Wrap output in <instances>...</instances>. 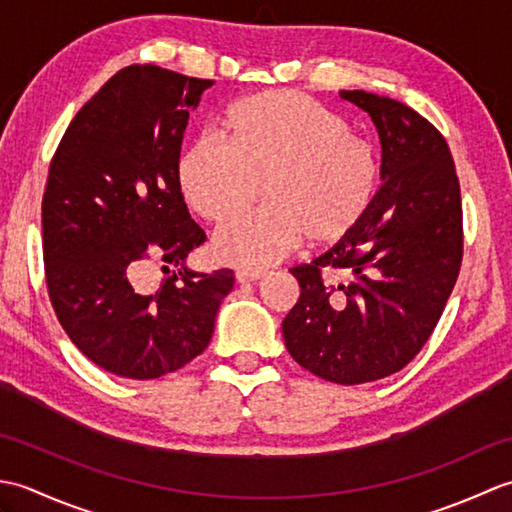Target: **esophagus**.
<instances>
[{"label":"esophagus","mask_w":512,"mask_h":512,"mask_svg":"<svg viewBox=\"0 0 512 512\" xmlns=\"http://www.w3.org/2000/svg\"><path fill=\"white\" fill-rule=\"evenodd\" d=\"M266 275V270H237L235 279L239 284H248V281H259Z\"/></svg>","instance_id":"obj_1"}]
</instances>
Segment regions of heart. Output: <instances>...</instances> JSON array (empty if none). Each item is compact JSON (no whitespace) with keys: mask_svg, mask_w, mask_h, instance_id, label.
I'll return each instance as SVG.
<instances>
[{"mask_svg":"<svg viewBox=\"0 0 512 512\" xmlns=\"http://www.w3.org/2000/svg\"><path fill=\"white\" fill-rule=\"evenodd\" d=\"M178 187L191 209L222 222L258 199L269 204L228 220L213 239L224 264L257 268L303 239L328 246L361 224L378 191V160L363 138L310 96L259 92L224 114L217 136L182 147Z\"/></svg>","mask_w":512,"mask_h":512,"instance_id":"1","label":"heart"}]
</instances>
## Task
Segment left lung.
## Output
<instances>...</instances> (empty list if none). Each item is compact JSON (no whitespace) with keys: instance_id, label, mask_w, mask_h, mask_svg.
I'll return each instance as SVG.
<instances>
[{"instance_id":"left-lung-1","label":"left lung","mask_w":512,"mask_h":512,"mask_svg":"<svg viewBox=\"0 0 512 512\" xmlns=\"http://www.w3.org/2000/svg\"><path fill=\"white\" fill-rule=\"evenodd\" d=\"M372 118L380 180L365 220L292 268L301 288L281 323L290 356L339 385L400 372L436 328L462 264V200L447 140L409 105L341 90Z\"/></svg>"}]
</instances>
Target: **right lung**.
Instances as JSON below:
<instances>
[{"instance_id":"1","label":"right lung","mask_w":512,"mask_h":512,"mask_svg":"<svg viewBox=\"0 0 512 512\" xmlns=\"http://www.w3.org/2000/svg\"><path fill=\"white\" fill-rule=\"evenodd\" d=\"M211 85L129 65L81 107L50 162L41 206L50 301L70 341L110 374L149 380L191 363L233 290L231 270L187 266L206 235L176 178L189 114ZM151 256L168 277L140 293Z\"/></svg>"}]
</instances>
